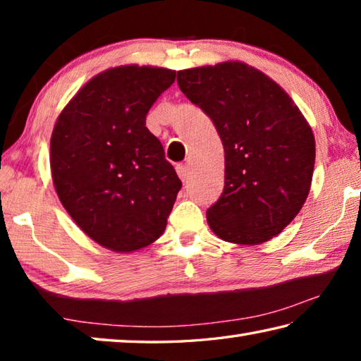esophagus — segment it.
Segmentation results:
<instances>
[{
	"instance_id": "obj_1",
	"label": "esophagus",
	"mask_w": 361,
	"mask_h": 361,
	"mask_svg": "<svg viewBox=\"0 0 361 361\" xmlns=\"http://www.w3.org/2000/svg\"><path fill=\"white\" fill-rule=\"evenodd\" d=\"M176 173L183 181H188L189 176H191V169L186 164H180V166H176Z\"/></svg>"
}]
</instances>
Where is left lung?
Here are the masks:
<instances>
[{
  "label": "left lung",
  "instance_id": "obj_1",
  "mask_svg": "<svg viewBox=\"0 0 361 361\" xmlns=\"http://www.w3.org/2000/svg\"><path fill=\"white\" fill-rule=\"evenodd\" d=\"M176 81L213 121L224 148V189L207 210L226 242L259 245L279 235L310 191L315 138L291 97L243 62L178 71Z\"/></svg>",
  "mask_w": 361,
  "mask_h": 361
}]
</instances>
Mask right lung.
<instances>
[{
    "mask_svg": "<svg viewBox=\"0 0 361 361\" xmlns=\"http://www.w3.org/2000/svg\"><path fill=\"white\" fill-rule=\"evenodd\" d=\"M176 71L122 65L85 82L59 114L51 172L60 202L111 252L151 245L166 231L181 181L146 114Z\"/></svg>",
    "mask_w": 361,
    "mask_h": 361,
    "instance_id": "right-lung-1",
    "label": "right lung"
}]
</instances>
